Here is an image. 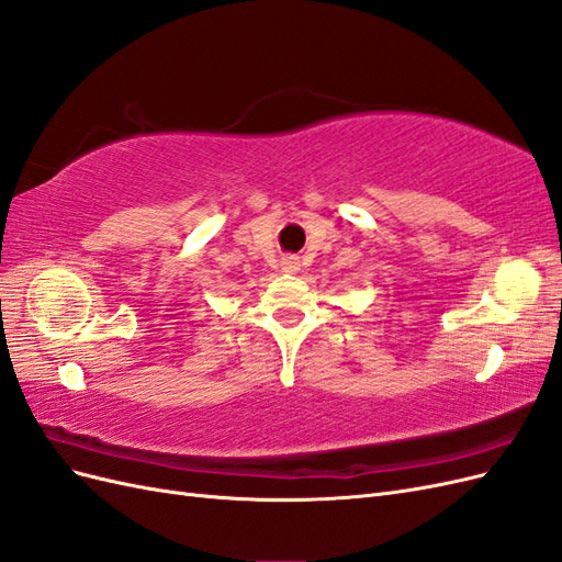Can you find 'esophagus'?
<instances>
[{
    "instance_id": "1",
    "label": "esophagus",
    "mask_w": 562,
    "mask_h": 562,
    "mask_svg": "<svg viewBox=\"0 0 562 562\" xmlns=\"http://www.w3.org/2000/svg\"><path fill=\"white\" fill-rule=\"evenodd\" d=\"M281 269L283 271H297L300 269V258H295V255H285V258L281 260Z\"/></svg>"
}]
</instances>
